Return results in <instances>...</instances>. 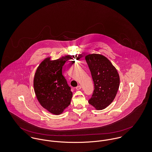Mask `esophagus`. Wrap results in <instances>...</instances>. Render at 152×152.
Here are the masks:
<instances>
[{
  "mask_svg": "<svg viewBox=\"0 0 152 152\" xmlns=\"http://www.w3.org/2000/svg\"><path fill=\"white\" fill-rule=\"evenodd\" d=\"M81 88H82V86L79 85V86H77V87H76V90H79L81 89Z\"/></svg>",
  "mask_w": 152,
  "mask_h": 152,
  "instance_id": "1",
  "label": "esophagus"
}]
</instances>
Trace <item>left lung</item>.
I'll return each mask as SVG.
<instances>
[{"mask_svg":"<svg viewBox=\"0 0 152 152\" xmlns=\"http://www.w3.org/2000/svg\"><path fill=\"white\" fill-rule=\"evenodd\" d=\"M85 59L94 84L88 103L97 110H102L114 101L119 86V76L115 66L102 55L88 54Z\"/></svg>","mask_w":152,"mask_h":152,"instance_id":"left-lung-1","label":"left lung"}]
</instances>
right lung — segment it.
I'll return each instance as SVG.
<instances>
[{
    "label": "right lung",
    "mask_w": 152,
    "mask_h": 152,
    "mask_svg": "<svg viewBox=\"0 0 152 152\" xmlns=\"http://www.w3.org/2000/svg\"><path fill=\"white\" fill-rule=\"evenodd\" d=\"M76 58L68 55L51 60L48 57L36 70L34 77L36 97L41 106L53 114H62L70 104L73 94L62 70L67 61Z\"/></svg>",
    "instance_id": "add662e5"
}]
</instances>
